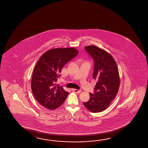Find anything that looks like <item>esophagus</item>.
I'll return each mask as SVG.
<instances>
[{"mask_svg":"<svg viewBox=\"0 0 148 148\" xmlns=\"http://www.w3.org/2000/svg\"><path fill=\"white\" fill-rule=\"evenodd\" d=\"M72 90H73V92H76V93H79V92H80L82 91L81 90H78V89H72Z\"/></svg>","mask_w":148,"mask_h":148,"instance_id":"34e87169","label":"esophagus"}]
</instances>
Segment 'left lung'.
Wrapping results in <instances>:
<instances>
[{"label": "left lung", "instance_id": "1", "mask_svg": "<svg viewBox=\"0 0 148 148\" xmlns=\"http://www.w3.org/2000/svg\"><path fill=\"white\" fill-rule=\"evenodd\" d=\"M85 49L94 61L92 77L97 83L94 94L89 93V100L83 104L92 113H98L106 110L116 97L120 87L119 72L113 57L106 51L93 45Z\"/></svg>", "mask_w": 148, "mask_h": 148}]
</instances>
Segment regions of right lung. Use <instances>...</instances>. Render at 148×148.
Returning <instances> with one entry per match:
<instances>
[{
    "label": "right lung",
    "mask_w": 148,
    "mask_h": 148,
    "mask_svg": "<svg viewBox=\"0 0 148 148\" xmlns=\"http://www.w3.org/2000/svg\"><path fill=\"white\" fill-rule=\"evenodd\" d=\"M78 54L75 48H56L45 52L38 60L32 78V90L36 101L48 110L60 107L66 99L69 92L56 82L63 66Z\"/></svg>",
    "instance_id": "1"
}]
</instances>
